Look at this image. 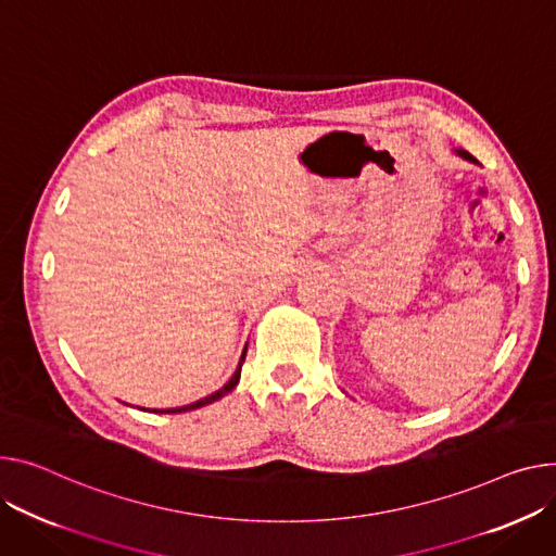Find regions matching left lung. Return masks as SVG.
<instances>
[{
  "label": "left lung",
  "instance_id": "left-lung-1",
  "mask_svg": "<svg viewBox=\"0 0 556 556\" xmlns=\"http://www.w3.org/2000/svg\"><path fill=\"white\" fill-rule=\"evenodd\" d=\"M463 159H467V161H471V163H476V159L469 154V152H458Z\"/></svg>",
  "mask_w": 556,
  "mask_h": 556
}]
</instances>
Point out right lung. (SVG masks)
<instances>
[{
    "mask_svg": "<svg viewBox=\"0 0 556 556\" xmlns=\"http://www.w3.org/2000/svg\"><path fill=\"white\" fill-rule=\"evenodd\" d=\"M243 359H245V351H243V355H241V359H239V366H237V371H235V376L230 378V382L224 387V389H218L216 393H212V395H207V397H203V400H197V402H192V404H188V406H178V409H167V414H180V412H192V409H199V406H205V404H210V402H216L218 397H224L226 393H230L237 384H239V378H241V366H243ZM156 412V409H154ZM156 414H163V412H156Z\"/></svg>",
    "mask_w": 556,
    "mask_h": 556,
    "instance_id": "obj_1",
    "label": "right lung"
}]
</instances>
